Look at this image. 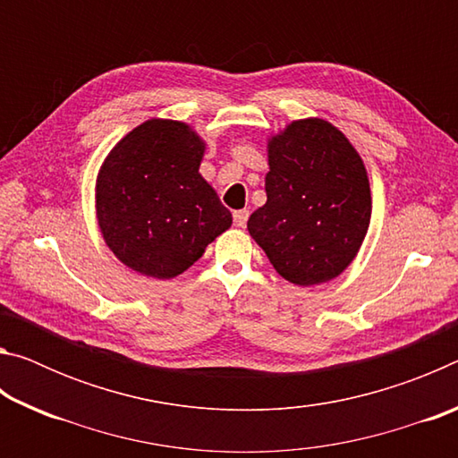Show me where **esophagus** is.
I'll use <instances>...</instances> for the list:
<instances>
[{
    "label": "esophagus",
    "instance_id": "esophagus-1",
    "mask_svg": "<svg viewBox=\"0 0 458 458\" xmlns=\"http://www.w3.org/2000/svg\"><path fill=\"white\" fill-rule=\"evenodd\" d=\"M248 214H250L248 210H236V212H234V224H236L238 228H244V226H246Z\"/></svg>",
    "mask_w": 458,
    "mask_h": 458
}]
</instances>
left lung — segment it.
Here are the masks:
<instances>
[{"instance_id": "obj_1", "label": "left lung", "mask_w": 458, "mask_h": 458, "mask_svg": "<svg viewBox=\"0 0 458 458\" xmlns=\"http://www.w3.org/2000/svg\"><path fill=\"white\" fill-rule=\"evenodd\" d=\"M267 204L248 232L270 265L299 286L344 273L366 238L371 216L363 161L323 119L294 121L268 141Z\"/></svg>"}]
</instances>
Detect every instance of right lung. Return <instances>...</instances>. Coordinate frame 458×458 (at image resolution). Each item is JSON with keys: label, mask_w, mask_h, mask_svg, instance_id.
Instances as JSON below:
<instances>
[{"label": "right lung", "mask_w": 458, "mask_h": 458, "mask_svg": "<svg viewBox=\"0 0 458 458\" xmlns=\"http://www.w3.org/2000/svg\"><path fill=\"white\" fill-rule=\"evenodd\" d=\"M204 141L180 121L151 119L108 153L97 180V218L123 265L153 278L188 270L232 214L199 175Z\"/></svg>", "instance_id": "right-lung-1"}]
</instances>
